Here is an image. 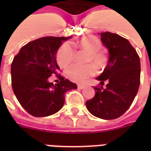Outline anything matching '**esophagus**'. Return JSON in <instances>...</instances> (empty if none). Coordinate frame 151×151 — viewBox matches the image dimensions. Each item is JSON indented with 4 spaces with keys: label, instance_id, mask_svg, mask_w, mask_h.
Masks as SVG:
<instances>
[{
    "label": "esophagus",
    "instance_id": "esophagus-1",
    "mask_svg": "<svg viewBox=\"0 0 151 151\" xmlns=\"http://www.w3.org/2000/svg\"><path fill=\"white\" fill-rule=\"evenodd\" d=\"M84 87H85V85H83V84H78V88L83 89Z\"/></svg>",
    "mask_w": 151,
    "mask_h": 151
}]
</instances>
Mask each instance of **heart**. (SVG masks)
<instances>
[{
	"label": "heart",
	"mask_w": 151,
	"mask_h": 151,
	"mask_svg": "<svg viewBox=\"0 0 151 151\" xmlns=\"http://www.w3.org/2000/svg\"><path fill=\"white\" fill-rule=\"evenodd\" d=\"M72 45L75 49L79 48L87 52L88 56L86 61L93 63L98 69H104L107 65L108 58L104 53L100 52L103 45L97 37L93 35L84 36L80 40L73 42ZM73 47L65 43H63L57 50L56 60L60 68H65L73 61L75 54ZM91 64H87L86 65H73L66 70V76L73 82H84L91 76L95 74V68Z\"/></svg>",
	"instance_id": "b5f03b06"
}]
</instances>
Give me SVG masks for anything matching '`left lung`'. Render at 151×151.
Returning <instances> with one entry per match:
<instances>
[{
    "instance_id": "left-lung-1",
    "label": "left lung",
    "mask_w": 151,
    "mask_h": 151,
    "mask_svg": "<svg viewBox=\"0 0 151 151\" xmlns=\"http://www.w3.org/2000/svg\"><path fill=\"white\" fill-rule=\"evenodd\" d=\"M101 41L109 51L104 71L97 78L95 96L86 103L95 116L113 120L122 116L134 100L140 85V58L129 40L111 32L101 33ZM107 82L106 88L102 86Z\"/></svg>"
}]
</instances>
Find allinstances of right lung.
Instances as JSON below:
<instances>
[{
    "label": "right lung",
    "instance_id": "obj_1",
    "mask_svg": "<svg viewBox=\"0 0 151 151\" xmlns=\"http://www.w3.org/2000/svg\"><path fill=\"white\" fill-rule=\"evenodd\" d=\"M70 37H42L22 47L11 65V84L16 98L28 113L35 117L56 113L65 103V94L77 85L58 75L56 54L63 41ZM52 74L59 78L53 84Z\"/></svg>",
    "mask_w": 151,
    "mask_h": 151
}]
</instances>
